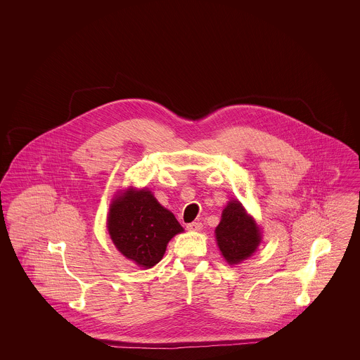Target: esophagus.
Listing matches in <instances>:
<instances>
[{"instance_id":"1","label":"esophagus","mask_w":360,"mask_h":360,"mask_svg":"<svg viewBox=\"0 0 360 360\" xmlns=\"http://www.w3.org/2000/svg\"><path fill=\"white\" fill-rule=\"evenodd\" d=\"M186 228H188V231H201L202 229V223H188L186 225Z\"/></svg>"}]
</instances>
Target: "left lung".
Masks as SVG:
<instances>
[{"instance_id": "obj_1", "label": "left lung", "mask_w": 360, "mask_h": 360, "mask_svg": "<svg viewBox=\"0 0 360 360\" xmlns=\"http://www.w3.org/2000/svg\"><path fill=\"white\" fill-rule=\"evenodd\" d=\"M219 248L229 264L251 257L260 243V231L239 201H231L216 228Z\"/></svg>"}]
</instances>
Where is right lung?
Wrapping results in <instances>:
<instances>
[{
    "label": "right lung",
    "mask_w": 360,
    "mask_h": 360,
    "mask_svg": "<svg viewBox=\"0 0 360 360\" xmlns=\"http://www.w3.org/2000/svg\"><path fill=\"white\" fill-rule=\"evenodd\" d=\"M108 229L121 254L146 269L160 262L167 243L184 231L147 188H129L112 202Z\"/></svg>",
    "instance_id": "right-lung-1"
}]
</instances>
